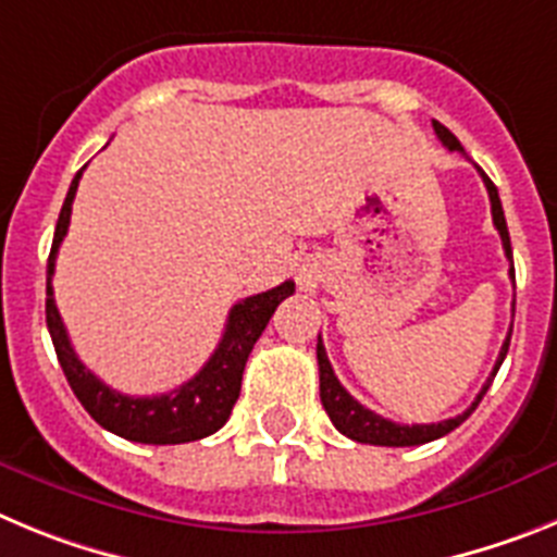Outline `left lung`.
Segmentation results:
<instances>
[{"label":"left lung","instance_id":"obj_1","mask_svg":"<svg viewBox=\"0 0 557 557\" xmlns=\"http://www.w3.org/2000/svg\"><path fill=\"white\" fill-rule=\"evenodd\" d=\"M432 127H435L437 139L444 141V147H449V150H457L466 156V150H462V145L457 141L455 133L449 131V127H444L441 122H432ZM482 175V184H485V189H488V198H491V214H494V225L496 231H499L502 236V248H505V256H508V262H513V250H510V234H508V223H505V211H502V200H499V191H496L494 181L485 175V172L480 170ZM510 278L516 282L513 275V268H510ZM513 332V329H510ZM510 332L508 337H505V343H502V351H499V359H496L494 371H491L488 382L482 385V391L476 393L474 405L469 407L466 412H460V416L455 418H446V421H437V424H396V421H387V418L376 416L373 410H368V407H362L357 401V398L351 396V393L346 391V387L339 385V379L334 376L332 371V362H329L326 357V348H323L321 337H318V368H321V401H323V410L329 412V418H332V424L337 426L339 432L346 437H351V441H357V444H373V446H421V444H430V441H435V437H444L449 435L451 430H457V426L466 421V418L471 416V412L476 410V405L482 401V396L488 393L491 382H494L496 371H499L502 359H505V354H508L510 348Z\"/></svg>","mask_w":557,"mask_h":557}]
</instances>
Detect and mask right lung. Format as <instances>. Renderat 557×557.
I'll return each instance as SVG.
<instances>
[{
	"instance_id": "right-lung-1",
	"label": "right lung",
	"mask_w": 557,
	"mask_h": 557,
	"mask_svg": "<svg viewBox=\"0 0 557 557\" xmlns=\"http://www.w3.org/2000/svg\"><path fill=\"white\" fill-rule=\"evenodd\" d=\"M83 170L77 172L66 191L47 262V329L49 337H52V346H55L58 362H61L63 373L69 379V387L75 391L81 405L86 407L88 416L95 418L102 430L125 437V441L164 446L189 444V441L214 435L228 421L236 398H239L248 354L253 351L256 339H259V334L270 323L275 307L287 295L295 293V284L284 282L278 287L268 289V293L250 295L245 301L234 304L228 312L223 339H220V346L209 357V362L189 382L175 387V391L161 393V396H125V393L111 391L106 382H100L81 362V357H77L72 343H69L66 326H63L61 312H58L55 298H52L55 256L69 231L72 200H75Z\"/></svg>"
}]
</instances>
